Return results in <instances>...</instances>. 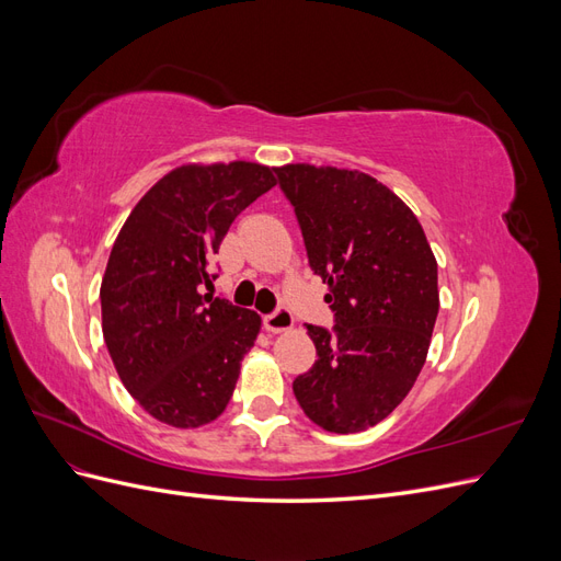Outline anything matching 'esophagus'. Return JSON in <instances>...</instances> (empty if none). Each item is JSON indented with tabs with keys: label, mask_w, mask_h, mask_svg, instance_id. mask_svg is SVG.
Instances as JSON below:
<instances>
[{
	"label": "esophagus",
	"mask_w": 561,
	"mask_h": 561,
	"mask_svg": "<svg viewBox=\"0 0 561 561\" xmlns=\"http://www.w3.org/2000/svg\"><path fill=\"white\" fill-rule=\"evenodd\" d=\"M293 325H295V318H293V313L287 311L285 307H278L274 313H268V316H264V328L268 330V332H287V330H293Z\"/></svg>",
	"instance_id": "1"
}]
</instances>
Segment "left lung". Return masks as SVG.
<instances>
[{
	"mask_svg": "<svg viewBox=\"0 0 561 561\" xmlns=\"http://www.w3.org/2000/svg\"><path fill=\"white\" fill-rule=\"evenodd\" d=\"M276 175L334 313L332 330L307 325L318 360L293 381L295 398L330 433L377 426L410 393L431 346L439 295L426 233L365 173L290 163Z\"/></svg>",
	"mask_w": 561,
	"mask_h": 561,
	"instance_id": "8db88e82",
	"label": "left lung"
}]
</instances>
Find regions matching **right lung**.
<instances>
[{
  "instance_id": "1",
  "label": "right lung",
  "mask_w": 561,
  "mask_h": 561,
  "mask_svg": "<svg viewBox=\"0 0 561 561\" xmlns=\"http://www.w3.org/2000/svg\"><path fill=\"white\" fill-rule=\"evenodd\" d=\"M274 184L260 163L182 165L116 236L100 285L103 336L128 393L168 426H206L231 400L262 320L206 290L231 222Z\"/></svg>"
}]
</instances>
